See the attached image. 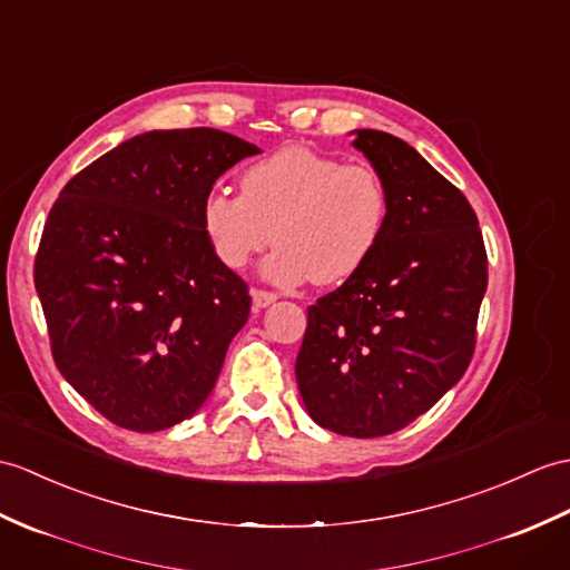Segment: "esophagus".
<instances>
[{"label":"esophagus","instance_id":"34e87169","mask_svg":"<svg viewBox=\"0 0 570 570\" xmlns=\"http://www.w3.org/2000/svg\"><path fill=\"white\" fill-rule=\"evenodd\" d=\"M276 301V294L272 291H262V288H253V306L255 308H267Z\"/></svg>","mask_w":570,"mask_h":570}]
</instances>
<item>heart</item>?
Returning <instances> with one entry per match:
<instances>
[{
  "instance_id": "heart-1",
  "label": "heart",
  "mask_w": 570,
  "mask_h": 570,
  "mask_svg": "<svg viewBox=\"0 0 570 570\" xmlns=\"http://www.w3.org/2000/svg\"><path fill=\"white\" fill-rule=\"evenodd\" d=\"M389 191L364 163L291 145L249 165L240 194L210 191L202 220L210 247L228 269L269 245L262 274L276 284H340L374 255L386 228Z\"/></svg>"
}]
</instances>
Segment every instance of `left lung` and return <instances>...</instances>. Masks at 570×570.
<instances>
[{
  "instance_id": "8db88e82",
  "label": "left lung",
  "mask_w": 570,
  "mask_h": 570,
  "mask_svg": "<svg viewBox=\"0 0 570 570\" xmlns=\"http://www.w3.org/2000/svg\"><path fill=\"white\" fill-rule=\"evenodd\" d=\"M352 145L386 184V228L364 267L308 308L296 381L317 425L366 440L403 430L464 376L488 257L466 196L415 148L372 128Z\"/></svg>"
}]
</instances>
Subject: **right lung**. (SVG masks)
Here are the masks:
<instances>
[{"instance_id":"obj_1","label":"right lung","mask_w":570,"mask_h":570,"mask_svg":"<svg viewBox=\"0 0 570 570\" xmlns=\"http://www.w3.org/2000/svg\"><path fill=\"white\" fill-rule=\"evenodd\" d=\"M257 153L216 128L148 130L52 204L33 267L52 360L114 425L167 430L214 391L253 298L202 210L223 171Z\"/></svg>"}]
</instances>
